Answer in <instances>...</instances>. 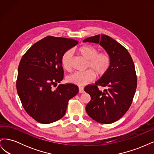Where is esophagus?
<instances>
[{
	"mask_svg": "<svg viewBox=\"0 0 154 154\" xmlns=\"http://www.w3.org/2000/svg\"><path fill=\"white\" fill-rule=\"evenodd\" d=\"M79 92H80V93L84 92V88L82 86H79Z\"/></svg>",
	"mask_w": 154,
	"mask_h": 154,
	"instance_id": "1",
	"label": "esophagus"
}]
</instances>
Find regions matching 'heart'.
<instances>
[{
	"label": "heart",
	"instance_id": "obj_1",
	"mask_svg": "<svg viewBox=\"0 0 154 154\" xmlns=\"http://www.w3.org/2000/svg\"><path fill=\"white\" fill-rule=\"evenodd\" d=\"M78 52L82 57L87 60L86 67L88 69L84 72H76L67 78L69 82L79 86L85 85L92 82L96 78L103 76L108 72L111 64L109 54L105 52L99 53V50L91 45H83L79 48ZM62 67L67 71L72 69V52L67 50L63 53L61 57Z\"/></svg>",
	"mask_w": 154,
	"mask_h": 154
}]
</instances>
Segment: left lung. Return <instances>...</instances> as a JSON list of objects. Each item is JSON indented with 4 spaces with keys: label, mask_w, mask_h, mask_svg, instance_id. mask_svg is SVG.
<instances>
[{
    "label": "left lung",
    "mask_w": 154,
    "mask_h": 154,
    "mask_svg": "<svg viewBox=\"0 0 154 154\" xmlns=\"http://www.w3.org/2000/svg\"><path fill=\"white\" fill-rule=\"evenodd\" d=\"M83 42L100 44L111 59L108 72L94 85L84 88L91 97L87 113L98 123H112L123 117L132 103L137 83L134 62L127 49L107 35L88 37ZM98 86L104 91L99 90Z\"/></svg>",
    "instance_id": "1"
}]
</instances>
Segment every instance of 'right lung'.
Wrapping results in <instances>:
<instances>
[{
  "instance_id": "add662e5",
  "label": "right lung",
  "mask_w": 154,
  "mask_h": 154,
  "mask_svg": "<svg viewBox=\"0 0 154 154\" xmlns=\"http://www.w3.org/2000/svg\"><path fill=\"white\" fill-rule=\"evenodd\" d=\"M78 44L71 38L48 36L23 55L18 69L17 90L24 109L37 122L49 124L66 114L69 100L79 92L72 83L57 85L63 78V53Z\"/></svg>"
}]
</instances>
